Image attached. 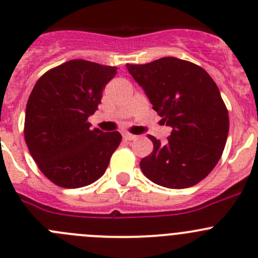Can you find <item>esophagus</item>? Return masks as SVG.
Instances as JSON below:
<instances>
[{
  "label": "esophagus",
  "instance_id": "1",
  "mask_svg": "<svg viewBox=\"0 0 258 258\" xmlns=\"http://www.w3.org/2000/svg\"><path fill=\"white\" fill-rule=\"evenodd\" d=\"M122 138H124L125 141H134V139H137V136L131 133H122Z\"/></svg>",
  "mask_w": 258,
  "mask_h": 258
}]
</instances>
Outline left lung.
<instances>
[{
	"label": "left lung",
	"instance_id": "left-lung-1",
	"mask_svg": "<svg viewBox=\"0 0 258 258\" xmlns=\"http://www.w3.org/2000/svg\"><path fill=\"white\" fill-rule=\"evenodd\" d=\"M166 125L167 143L148 136L153 152L141 161L147 178L168 188H186L217 166L227 142L229 116L219 88L205 70L164 57L147 64H126Z\"/></svg>",
	"mask_w": 258,
	"mask_h": 258
}]
</instances>
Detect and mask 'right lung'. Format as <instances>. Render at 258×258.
<instances>
[{
	"label": "right lung",
	"mask_w": 258,
	"mask_h": 258,
	"mask_svg": "<svg viewBox=\"0 0 258 258\" xmlns=\"http://www.w3.org/2000/svg\"><path fill=\"white\" fill-rule=\"evenodd\" d=\"M116 70L73 59L44 73L34 86L26 105L25 142L39 170L55 185L83 187L106 171L121 134L91 129L87 119Z\"/></svg>",
	"instance_id": "1"
}]
</instances>
